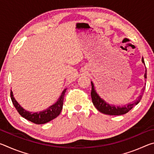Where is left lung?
I'll use <instances>...</instances> for the list:
<instances>
[{"label":"left lung","mask_w":154,"mask_h":154,"mask_svg":"<svg viewBox=\"0 0 154 154\" xmlns=\"http://www.w3.org/2000/svg\"><path fill=\"white\" fill-rule=\"evenodd\" d=\"M142 62L143 63H144L145 64V61L143 58H142ZM144 76L146 79V78H147V70L145 71ZM91 85H92L91 97H92L94 105L95 107L99 111L101 112L102 113L106 115H110V116H120V115L126 113L129 111L131 110V109L133 108L134 106L137 105L142 98V95H140L139 97L138 98L137 100H135L134 103H129L128 105H127L126 106L125 105L124 106H122V107L121 106H116L114 105H109V104L106 103L105 100H103V99L97 94L96 90H94V85L92 82H91ZM143 88L145 89V87Z\"/></svg>","instance_id":"obj_1"}]
</instances>
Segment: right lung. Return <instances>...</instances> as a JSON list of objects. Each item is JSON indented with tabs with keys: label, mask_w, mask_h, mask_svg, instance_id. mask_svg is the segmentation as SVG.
I'll return each mask as SVG.
<instances>
[{
	"label": "right lung",
	"mask_w": 154,
	"mask_h": 154,
	"mask_svg": "<svg viewBox=\"0 0 154 154\" xmlns=\"http://www.w3.org/2000/svg\"><path fill=\"white\" fill-rule=\"evenodd\" d=\"M66 89L64 90L62 92L60 97L59 98L58 101L51 106L46 109L45 111H41L39 113H31V112H28L26 111L25 109H23L19 104L17 103L16 100H15L13 95V92L11 90V98L12 100V103L14 104V106L16 109L18 113L23 118L26 119L27 120L30 121L32 123H35L36 124H43L48 122H50L52 119H55L58 117L62 109V106H63V101H64V97L65 92H66Z\"/></svg>",
	"instance_id": "obj_1"
}]
</instances>
